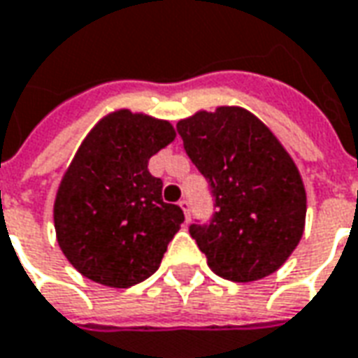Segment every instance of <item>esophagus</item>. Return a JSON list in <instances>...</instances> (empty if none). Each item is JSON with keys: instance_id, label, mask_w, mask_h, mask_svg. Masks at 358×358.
<instances>
[{"instance_id": "1", "label": "esophagus", "mask_w": 358, "mask_h": 358, "mask_svg": "<svg viewBox=\"0 0 358 358\" xmlns=\"http://www.w3.org/2000/svg\"><path fill=\"white\" fill-rule=\"evenodd\" d=\"M179 206H181L185 218H187V222H189V218H191V203H189L187 199H183V201H179Z\"/></svg>"}]
</instances>
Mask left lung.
<instances>
[{"mask_svg": "<svg viewBox=\"0 0 358 358\" xmlns=\"http://www.w3.org/2000/svg\"><path fill=\"white\" fill-rule=\"evenodd\" d=\"M177 130L214 196L210 224L189 228L208 267L234 282L273 275L306 224V189L294 159L248 108L199 110Z\"/></svg>", "mask_w": 358, "mask_h": 358, "instance_id": "obj_1", "label": "left lung"}]
</instances>
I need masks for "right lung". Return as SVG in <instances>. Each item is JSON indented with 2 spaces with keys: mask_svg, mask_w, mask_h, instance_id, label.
Returning <instances> with one entry per match:
<instances>
[{
  "mask_svg": "<svg viewBox=\"0 0 358 358\" xmlns=\"http://www.w3.org/2000/svg\"><path fill=\"white\" fill-rule=\"evenodd\" d=\"M169 120L118 108L91 128L62 177L54 228L62 253L83 277L128 288L152 277L183 224L162 199L148 162L175 140Z\"/></svg>",
  "mask_w": 358,
  "mask_h": 358,
  "instance_id": "obj_1",
  "label": "right lung"
}]
</instances>
